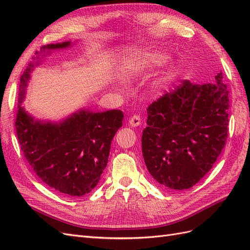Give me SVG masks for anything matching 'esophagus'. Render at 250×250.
<instances>
[{
    "instance_id": "1",
    "label": "esophagus",
    "mask_w": 250,
    "mask_h": 250,
    "mask_svg": "<svg viewBox=\"0 0 250 250\" xmlns=\"http://www.w3.org/2000/svg\"><path fill=\"white\" fill-rule=\"evenodd\" d=\"M129 125L132 127H137L141 125V118L138 115H134L129 119Z\"/></svg>"
}]
</instances>
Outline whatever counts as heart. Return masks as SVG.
I'll return each mask as SVG.
<instances>
[{"instance_id":"b5f03b06","label":"heart","mask_w":250,"mask_h":250,"mask_svg":"<svg viewBox=\"0 0 250 250\" xmlns=\"http://www.w3.org/2000/svg\"><path fill=\"white\" fill-rule=\"evenodd\" d=\"M166 59H167V56L162 54V53L148 52V53H145V54L143 55L142 62L145 64L146 66L153 67V66H157V65L162 64L163 62H165ZM177 74H178V67L177 66H172L167 72H166L164 80L165 81H170L174 77H176Z\"/></svg>"}]
</instances>
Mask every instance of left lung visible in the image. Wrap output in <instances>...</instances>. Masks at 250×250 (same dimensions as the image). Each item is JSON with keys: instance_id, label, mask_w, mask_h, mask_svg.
Returning a JSON list of instances; mask_svg holds the SVG:
<instances>
[{"instance_id": "obj_1", "label": "left lung", "mask_w": 250, "mask_h": 250, "mask_svg": "<svg viewBox=\"0 0 250 250\" xmlns=\"http://www.w3.org/2000/svg\"><path fill=\"white\" fill-rule=\"evenodd\" d=\"M229 90L219 73L215 83L188 80L147 108L142 152L152 177L164 188L186 190L213 167L229 133Z\"/></svg>"}]
</instances>
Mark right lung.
Wrapping results in <instances>:
<instances>
[{"label":"right lung","instance_id":"add662e5","mask_svg":"<svg viewBox=\"0 0 250 250\" xmlns=\"http://www.w3.org/2000/svg\"><path fill=\"white\" fill-rule=\"evenodd\" d=\"M70 46V42L51 43L42 51ZM34 65V62L28 63L20 82L16 129L21 149L36 175L50 188L72 197L88 194L106 167L110 143L122 126L123 112L80 110L60 123L34 120L21 105Z\"/></svg>","mask_w":250,"mask_h":250}]
</instances>
